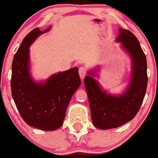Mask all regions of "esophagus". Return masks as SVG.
<instances>
[{
  "label": "esophagus",
  "mask_w": 158,
  "mask_h": 158,
  "mask_svg": "<svg viewBox=\"0 0 158 158\" xmlns=\"http://www.w3.org/2000/svg\"><path fill=\"white\" fill-rule=\"evenodd\" d=\"M79 76H80V78L81 79H83L87 74V68L83 66L80 67L79 69Z\"/></svg>",
  "instance_id": "34e87169"
}]
</instances>
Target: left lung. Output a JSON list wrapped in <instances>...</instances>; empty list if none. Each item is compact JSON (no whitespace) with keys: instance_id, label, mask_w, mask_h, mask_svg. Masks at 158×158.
<instances>
[{"instance_id":"1","label":"left lung","mask_w":158,"mask_h":158,"mask_svg":"<svg viewBox=\"0 0 158 158\" xmlns=\"http://www.w3.org/2000/svg\"><path fill=\"white\" fill-rule=\"evenodd\" d=\"M119 31L116 41L132 59L131 81L125 93L119 96L107 94L91 77L95 76L94 72H89L84 79L92 122L99 129L117 128L131 120L138 113L147 88L146 57L138 39L129 30L119 28Z\"/></svg>"}]
</instances>
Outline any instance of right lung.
Masks as SVG:
<instances>
[{
  "mask_svg": "<svg viewBox=\"0 0 158 158\" xmlns=\"http://www.w3.org/2000/svg\"><path fill=\"white\" fill-rule=\"evenodd\" d=\"M49 29L41 31L37 27L23 39L12 61L11 90L15 106L28 126L54 131L62 126L67 108L81 79L76 67L54 74L45 82L32 80L29 70V48Z\"/></svg>",
  "mask_w": 158,
  "mask_h": 158,
  "instance_id": "right-lung-1",
  "label": "right lung"
}]
</instances>
